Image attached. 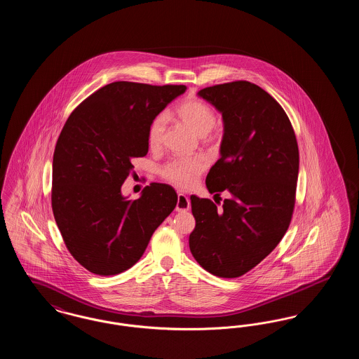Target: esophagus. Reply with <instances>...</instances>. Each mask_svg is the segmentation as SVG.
Here are the masks:
<instances>
[{
	"instance_id": "esophagus-1",
	"label": "esophagus",
	"mask_w": 359,
	"mask_h": 359,
	"mask_svg": "<svg viewBox=\"0 0 359 359\" xmlns=\"http://www.w3.org/2000/svg\"><path fill=\"white\" fill-rule=\"evenodd\" d=\"M188 208H189V199H188L187 195H184L183 192H179L176 211H187Z\"/></svg>"
}]
</instances>
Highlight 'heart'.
Wrapping results in <instances>:
<instances>
[{
    "label": "heart",
    "mask_w": 359,
    "mask_h": 359,
    "mask_svg": "<svg viewBox=\"0 0 359 359\" xmlns=\"http://www.w3.org/2000/svg\"><path fill=\"white\" fill-rule=\"evenodd\" d=\"M175 116L198 136H205L217 123V114L214 109L198 98H191L177 104L175 109ZM165 128V114H157L149 122L147 141L151 149L156 151L163 145ZM207 158L202 154L173 157L160 167L158 173L164 180L170 182L173 186L186 188L196 182L198 176L207 168Z\"/></svg>",
    "instance_id": "heart-1"
}]
</instances>
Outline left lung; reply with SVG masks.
<instances>
[{"label": "left lung", "mask_w": 359, "mask_h": 359, "mask_svg": "<svg viewBox=\"0 0 359 359\" xmlns=\"http://www.w3.org/2000/svg\"><path fill=\"white\" fill-rule=\"evenodd\" d=\"M222 113L221 158L205 186L224 189L221 208L191 196L195 229L189 250L214 276L236 278L249 272L280 243L290 227L299 175V147L280 103L248 81L211 86L198 93Z\"/></svg>", "instance_id": "left-lung-1"}]
</instances>
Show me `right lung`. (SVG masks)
<instances>
[{
    "label": "right lung",
    "instance_id": "add662e5",
    "mask_svg": "<svg viewBox=\"0 0 359 359\" xmlns=\"http://www.w3.org/2000/svg\"><path fill=\"white\" fill-rule=\"evenodd\" d=\"M184 85L113 82L87 97L66 121L52 161V211L63 241L88 272L114 276L144 255L177 203L176 191L151 183L136 201L121 187L133 158L148 154L154 116Z\"/></svg>",
    "mask_w": 359,
    "mask_h": 359
}]
</instances>
